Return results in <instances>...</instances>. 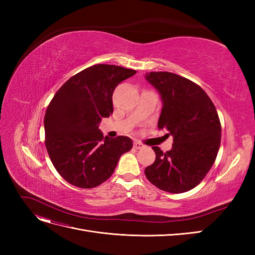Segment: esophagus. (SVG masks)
I'll return each instance as SVG.
<instances>
[{
  "label": "esophagus",
  "instance_id": "34e87169",
  "mask_svg": "<svg viewBox=\"0 0 255 255\" xmlns=\"http://www.w3.org/2000/svg\"><path fill=\"white\" fill-rule=\"evenodd\" d=\"M134 148L135 149H142V148H144V144H142L139 141H135L134 142Z\"/></svg>",
  "mask_w": 255,
  "mask_h": 255
}]
</instances>
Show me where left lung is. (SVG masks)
I'll return each mask as SVG.
<instances>
[{
	"mask_svg": "<svg viewBox=\"0 0 255 255\" xmlns=\"http://www.w3.org/2000/svg\"><path fill=\"white\" fill-rule=\"evenodd\" d=\"M145 79L159 92L163 109L158 128L173 136L170 151L152 146L155 161L144 174L161 190L181 194L200 184L215 163L221 141L217 111L206 92L171 72H150Z\"/></svg>",
	"mask_w": 255,
	"mask_h": 255,
	"instance_id": "1",
	"label": "left lung"
}]
</instances>
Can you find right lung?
Returning a JSON list of instances; mask_svg holds the SVG:
<instances>
[{
    "label": "right lung",
    "mask_w": 255,
    "mask_h": 255,
    "mask_svg": "<svg viewBox=\"0 0 255 255\" xmlns=\"http://www.w3.org/2000/svg\"><path fill=\"white\" fill-rule=\"evenodd\" d=\"M135 73L120 66L95 65L73 75L53 97L44 116V142L53 166L68 183L99 186L132 149L129 137L104 138L99 125L114 112L115 88Z\"/></svg>",
    "instance_id": "right-lung-1"
}]
</instances>
